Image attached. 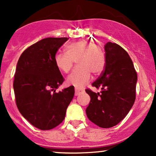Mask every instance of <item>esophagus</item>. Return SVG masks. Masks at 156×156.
Segmentation results:
<instances>
[{"instance_id": "obj_1", "label": "esophagus", "mask_w": 156, "mask_h": 156, "mask_svg": "<svg viewBox=\"0 0 156 156\" xmlns=\"http://www.w3.org/2000/svg\"><path fill=\"white\" fill-rule=\"evenodd\" d=\"M82 92H83V89H78V88L75 89V95H76V96L79 95V94H81Z\"/></svg>"}]
</instances>
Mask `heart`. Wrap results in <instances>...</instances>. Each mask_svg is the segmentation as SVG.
Here are the masks:
<instances>
[{"label": "heart", "mask_w": 156, "mask_h": 156, "mask_svg": "<svg viewBox=\"0 0 156 156\" xmlns=\"http://www.w3.org/2000/svg\"><path fill=\"white\" fill-rule=\"evenodd\" d=\"M65 53H57L54 56L56 67L67 73L73 67L74 61L77 67L68 76L67 83L80 88L89 81L91 73L98 76L103 72L105 64L104 52L100 45L87 40L67 44Z\"/></svg>", "instance_id": "heart-1"}]
</instances>
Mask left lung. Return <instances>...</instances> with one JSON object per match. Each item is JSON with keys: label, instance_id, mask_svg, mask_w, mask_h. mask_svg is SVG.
I'll return each instance as SVG.
<instances>
[{"label": "left lung", "instance_id": "8db88e82", "mask_svg": "<svg viewBox=\"0 0 156 156\" xmlns=\"http://www.w3.org/2000/svg\"><path fill=\"white\" fill-rule=\"evenodd\" d=\"M104 49L105 69L92 84L101 92L86 89L91 98L86 113L93 123L108 128L122 120L133 106L137 74L131 58L121 46L108 42Z\"/></svg>", "mask_w": 156, "mask_h": 156}]
</instances>
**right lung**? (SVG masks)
<instances>
[{"mask_svg":"<svg viewBox=\"0 0 156 156\" xmlns=\"http://www.w3.org/2000/svg\"><path fill=\"white\" fill-rule=\"evenodd\" d=\"M67 37H48L23 51L17 62L13 87L19 112L39 129L51 130L65 117L74 96V87L55 92L64 78L54 62L58 48Z\"/></svg>","mask_w":156,"mask_h":156,"instance_id":"right-lung-1","label":"right lung"}]
</instances>
